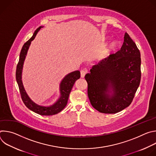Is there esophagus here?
I'll list each match as a JSON object with an SVG mask.
<instances>
[{
  "mask_svg": "<svg viewBox=\"0 0 156 156\" xmlns=\"http://www.w3.org/2000/svg\"><path fill=\"white\" fill-rule=\"evenodd\" d=\"M80 73H81V78H84L85 75L87 73V70L86 69H83V70H81L80 71Z\"/></svg>",
  "mask_w": 156,
  "mask_h": 156,
  "instance_id": "34e87169",
  "label": "esophagus"
}]
</instances>
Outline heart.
Returning a JSON list of instances; mask_svg holds the SVG:
<instances>
[{
	"label": "heart",
	"instance_id": "obj_1",
	"mask_svg": "<svg viewBox=\"0 0 156 156\" xmlns=\"http://www.w3.org/2000/svg\"><path fill=\"white\" fill-rule=\"evenodd\" d=\"M119 46V43L118 41H113L112 42H111L109 45L103 50V51L102 52V55L105 56L110 54V53H112L118 48Z\"/></svg>",
	"mask_w": 156,
	"mask_h": 156
}]
</instances>
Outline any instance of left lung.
<instances>
[{"instance_id":"left-lung-1","label":"left lung","mask_w":156,"mask_h":156,"mask_svg":"<svg viewBox=\"0 0 156 156\" xmlns=\"http://www.w3.org/2000/svg\"><path fill=\"white\" fill-rule=\"evenodd\" d=\"M141 54L125 33L120 51L102 59L85 75L87 95L99 112L115 114L131 103L141 81Z\"/></svg>"}]
</instances>
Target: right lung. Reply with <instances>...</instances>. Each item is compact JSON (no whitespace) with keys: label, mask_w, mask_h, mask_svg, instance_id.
<instances>
[{"label":"right lung","mask_w":156,"mask_h":156,"mask_svg":"<svg viewBox=\"0 0 156 156\" xmlns=\"http://www.w3.org/2000/svg\"><path fill=\"white\" fill-rule=\"evenodd\" d=\"M42 27H39L34 33L33 36L26 42L22 48L16 70V80L18 83L21 99L25 105L34 112L41 115H52L59 113L67 104L69 97L75 81L80 78V72L78 70L73 72L66 75L62 80L60 84V96L58 99L52 105L49 106H42L33 102L27 94L21 80L22 70L24 61L25 60L28 50L31 42L35 38L37 33Z\"/></svg>","instance_id":"obj_1"}]
</instances>
